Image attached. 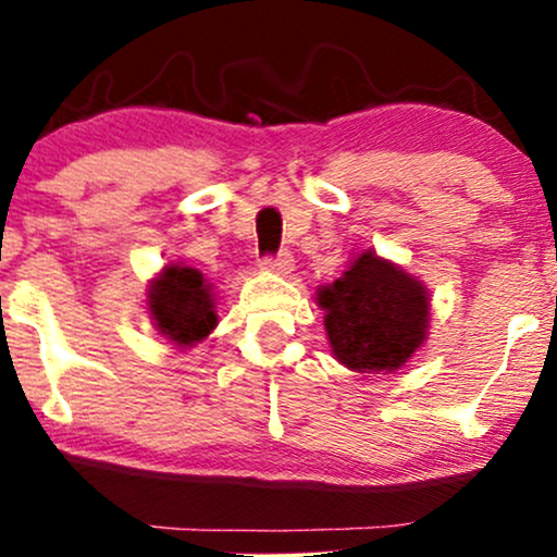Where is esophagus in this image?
<instances>
[{
	"label": "esophagus",
	"mask_w": 557,
	"mask_h": 557,
	"mask_svg": "<svg viewBox=\"0 0 557 557\" xmlns=\"http://www.w3.org/2000/svg\"><path fill=\"white\" fill-rule=\"evenodd\" d=\"M261 270L290 274L293 272V253L290 251H280V253H272V257H264V259H261Z\"/></svg>",
	"instance_id": "1"
}]
</instances>
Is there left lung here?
<instances>
[{"instance_id":"8db88e82","label":"left lung","mask_w":557,"mask_h":557,"mask_svg":"<svg viewBox=\"0 0 557 557\" xmlns=\"http://www.w3.org/2000/svg\"><path fill=\"white\" fill-rule=\"evenodd\" d=\"M332 354L354 372L398 369L426 335L430 298L419 280L367 251L319 290Z\"/></svg>"}]
</instances>
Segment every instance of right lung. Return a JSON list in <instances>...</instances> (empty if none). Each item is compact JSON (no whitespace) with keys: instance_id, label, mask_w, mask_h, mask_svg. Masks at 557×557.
<instances>
[{"instance_id":"1","label":"right lung","mask_w":557,"mask_h":557,"mask_svg":"<svg viewBox=\"0 0 557 557\" xmlns=\"http://www.w3.org/2000/svg\"><path fill=\"white\" fill-rule=\"evenodd\" d=\"M212 287L194 267H164L149 290V309L157 327L177 345H194L216 324Z\"/></svg>"}]
</instances>
